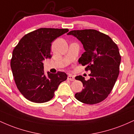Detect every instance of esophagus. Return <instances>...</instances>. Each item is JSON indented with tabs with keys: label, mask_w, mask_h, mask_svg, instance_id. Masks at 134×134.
<instances>
[{
	"label": "esophagus",
	"mask_w": 134,
	"mask_h": 134,
	"mask_svg": "<svg viewBox=\"0 0 134 134\" xmlns=\"http://www.w3.org/2000/svg\"><path fill=\"white\" fill-rule=\"evenodd\" d=\"M67 79L69 80V81H73L75 80V78H74V76H73L71 74H69L68 76H67Z\"/></svg>",
	"instance_id": "obj_1"
}]
</instances>
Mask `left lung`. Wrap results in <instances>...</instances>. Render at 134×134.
Masks as SVG:
<instances>
[{
	"mask_svg": "<svg viewBox=\"0 0 134 134\" xmlns=\"http://www.w3.org/2000/svg\"><path fill=\"white\" fill-rule=\"evenodd\" d=\"M67 35L82 43L85 52L79 63L91 71L87 81L82 76L76 77L82 82L84 89L75 97L85 104L100 103L111 93L119 74L121 57L117 45L110 36L95 30H74Z\"/></svg>",
	"mask_w": 134,
	"mask_h": 134,
	"instance_id": "obj_1",
	"label": "left lung"
}]
</instances>
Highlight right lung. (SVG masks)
<instances>
[{"label":"right lung","instance_id":"1","mask_svg":"<svg viewBox=\"0 0 134 134\" xmlns=\"http://www.w3.org/2000/svg\"><path fill=\"white\" fill-rule=\"evenodd\" d=\"M68 29L40 28L24 35L14 48L10 67L17 87L24 98L32 102H47L67 79L64 72L44 74L43 60L51 58L52 43Z\"/></svg>","mask_w":134,"mask_h":134}]
</instances>
